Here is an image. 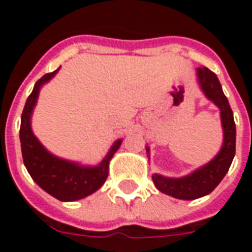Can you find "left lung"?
<instances>
[{"instance_id":"left-lung-1","label":"left lung","mask_w":252,"mask_h":252,"mask_svg":"<svg viewBox=\"0 0 252 252\" xmlns=\"http://www.w3.org/2000/svg\"><path fill=\"white\" fill-rule=\"evenodd\" d=\"M197 77L206 97L220 108L224 142L216 158L184 178H166L158 174L153 175L154 184L158 190L180 200H195L213 191L229 170L236 147V126L233 121L232 109L225 94L222 93L221 85L216 74L206 67H198Z\"/></svg>"}]
</instances>
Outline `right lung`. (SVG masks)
<instances>
[{
	"mask_svg": "<svg viewBox=\"0 0 252 252\" xmlns=\"http://www.w3.org/2000/svg\"><path fill=\"white\" fill-rule=\"evenodd\" d=\"M58 70L48 72L35 83L27 98L20 126V142L24 164L31 177L41 189L61 201L81 200L99 189L108 178L109 160L120 147L121 140L113 144L104 160L95 167H83L54 157L41 146L31 129V115L36 104L41 85L50 81Z\"/></svg>",
	"mask_w": 252,
	"mask_h": 252,
	"instance_id": "1",
	"label": "right lung"
}]
</instances>
